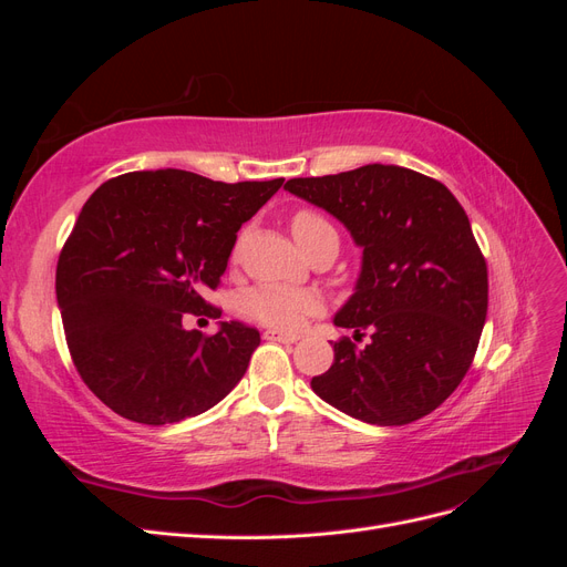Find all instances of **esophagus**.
Masks as SVG:
<instances>
[{"label": "esophagus", "mask_w": 567, "mask_h": 567, "mask_svg": "<svg viewBox=\"0 0 567 567\" xmlns=\"http://www.w3.org/2000/svg\"><path fill=\"white\" fill-rule=\"evenodd\" d=\"M265 338H267V340H274V342H286V346H293V342L300 340V336H296V333H284V331H265Z\"/></svg>", "instance_id": "34e87169"}]
</instances>
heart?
I'll return each mask as SVG.
<instances>
[{
	"instance_id": "1",
	"label": "heart",
	"mask_w": 567,
	"mask_h": 567,
	"mask_svg": "<svg viewBox=\"0 0 567 567\" xmlns=\"http://www.w3.org/2000/svg\"><path fill=\"white\" fill-rule=\"evenodd\" d=\"M290 229L298 238V244H310L323 231H333L331 221L315 210H298L290 217ZM323 300L317 290L310 288H286V286H255L244 296V312L260 321L269 329L293 331L307 319L321 312Z\"/></svg>"
}]
</instances>
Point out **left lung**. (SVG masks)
<instances>
[{"label":"left lung","mask_w":567,"mask_h":567,"mask_svg":"<svg viewBox=\"0 0 567 567\" xmlns=\"http://www.w3.org/2000/svg\"><path fill=\"white\" fill-rule=\"evenodd\" d=\"M286 188L346 225L364 248L354 296L336 315L323 402L373 425H404L437 409L468 373L487 317V262L466 210L442 182L400 165L288 179Z\"/></svg>","instance_id":"obj_1"}]
</instances>
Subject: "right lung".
<instances>
[{"label":"right lung","instance_id":"1","mask_svg":"<svg viewBox=\"0 0 567 567\" xmlns=\"http://www.w3.org/2000/svg\"><path fill=\"white\" fill-rule=\"evenodd\" d=\"M281 184L148 169L104 182L84 203L59 255L56 300L80 379L115 414L177 423L244 379L260 331L221 321L205 336L184 319H219L205 290L219 286L236 231Z\"/></svg>","mask_w":567,"mask_h":567}]
</instances>
